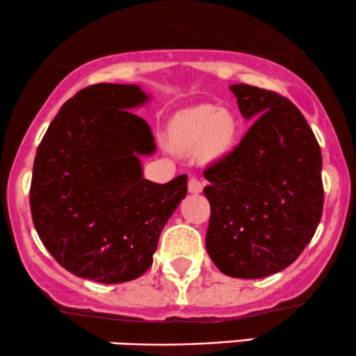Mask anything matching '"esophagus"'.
I'll return each mask as SVG.
<instances>
[{"label":"esophagus","mask_w":356,"mask_h":356,"mask_svg":"<svg viewBox=\"0 0 356 356\" xmlns=\"http://www.w3.org/2000/svg\"><path fill=\"white\" fill-rule=\"evenodd\" d=\"M202 187H204V184H202V181H199L197 177H191L189 179V192H191V194H199V192H202Z\"/></svg>","instance_id":"34e87169"}]
</instances>
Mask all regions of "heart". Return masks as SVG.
<instances>
[{
	"label": "heart",
	"instance_id": "b5f03b06",
	"mask_svg": "<svg viewBox=\"0 0 356 356\" xmlns=\"http://www.w3.org/2000/svg\"><path fill=\"white\" fill-rule=\"evenodd\" d=\"M234 113L214 105H197L170 122V145L179 154L199 152L202 161H218L232 150L238 137Z\"/></svg>",
	"mask_w": 356,
	"mask_h": 356
}]
</instances>
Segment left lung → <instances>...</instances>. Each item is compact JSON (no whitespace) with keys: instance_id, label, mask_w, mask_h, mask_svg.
<instances>
[{"instance_id":"obj_1","label":"left lung","mask_w":356,"mask_h":356,"mask_svg":"<svg viewBox=\"0 0 356 356\" xmlns=\"http://www.w3.org/2000/svg\"><path fill=\"white\" fill-rule=\"evenodd\" d=\"M246 136L206 167V249L220 273L257 280L288 268L323 212L321 150L303 113L271 90L232 85Z\"/></svg>"}]
</instances>
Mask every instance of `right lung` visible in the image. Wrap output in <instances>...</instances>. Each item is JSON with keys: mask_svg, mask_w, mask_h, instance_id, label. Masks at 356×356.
<instances>
[{"mask_svg": "<svg viewBox=\"0 0 356 356\" xmlns=\"http://www.w3.org/2000/svg\"><path fill=\"white\" fill-rule=\"evenodd\" d=\"M149 97L138 85L97 83L65 102L36 150L30 206L35 229L72 275L115 284L142 276L159 238L187 194V175L144 179L140 155L152 130L130 110Z\"/></svg>", "mask_w": 356, "mask_h": 356, "instance_id": "right-lung-1", "label": "right lung"}]
</instances>
